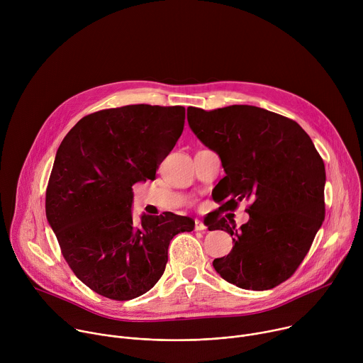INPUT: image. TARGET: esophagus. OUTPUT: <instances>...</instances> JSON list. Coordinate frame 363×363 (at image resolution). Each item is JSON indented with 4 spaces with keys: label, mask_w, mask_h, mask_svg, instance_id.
Wrapping results in <instances>:
<instances>
[{
    "label": "esophagus",
    "mask_w": 363,
    "mask_h": 363,
    "mask_svg": "<svg viewBox=\"0 0 363 363\" xmlns=\"http://www.w3.org/2000/svg\"><path fill=\"white\" fill-rule=\"evenodd\" d=\"M206 227L201 220H195V231H203Z\"/></svg>",
    "instance_id": "34e87169"
}]
</instances>
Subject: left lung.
<instances>
[{
  "instance_id": "8db88e82",
  "label": "left lung",
  "mask_w": 363,
  "mask_h": 363,
  "mask_svg": "<svg viewBox=\"0 0 363 363\" xmlns=\"http://www.w3.org/2000/svg\"><path fill=\"white\" fill-rule=\"evenodd\" d=\"M196 138L218 153L225 177L217 184L221 211L250 199L248 223L240 230L227 220L216 227L233 237L216 272L245 290H269L294 274L325 220L323 160L301 126L274 112L233 105L206 112L188 108Z\"/></svg>"
}]
</instances>
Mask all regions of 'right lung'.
Segmentation results:
<instances>
[{
	"instance_id": "obj_1",
	"label": "right lung",
	"mask_w": 363,
	"mask_h": 363,
	"mask_svg": "<svg viewBox=\"0 0 363 363\" xmlns=\"http://www.w3.org/2000/svg\"><path fill=\"white\" fill-rule=\"evenodd\" d=\"M182 106L129 105L80 119L60 143L45 216L65 260L89 289L130 300L162 277L171 240L195 221L172 213L132 217V185L155 179L179 139Z\"/></svg>"
}]
</instances>
